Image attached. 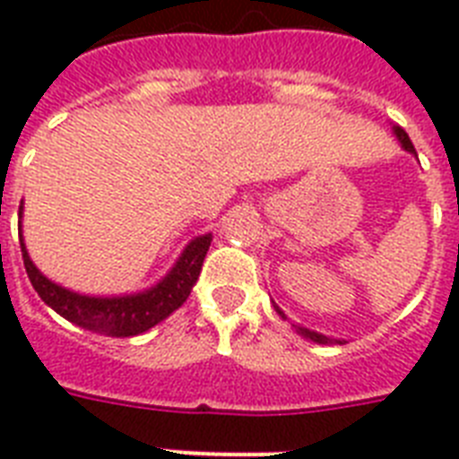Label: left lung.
Masks as SVG:
<instances>
[{
  "instance_id": "8db88e82",
  "label": "left lung",
  "mask_w": 459,
  "mask_h": 459,
  "mask_svg": "<svg viewBox=\"0 0 459 459\" xmlns=\"http://www.w3.org/2000/svg\"><path fill=\"white\" fill-rule=\"evenodd\" d=\"M395 135H398V140H400V143H403V147H405L407 152H414L412 140H410V135H407V133L403 131L400 126H395ZM298 331H300L302 335H307V338H309V341H314V342H331V341H328V338H326V335L314 333V331H307V328H298Z\"/></svg>"
}]
</instances>
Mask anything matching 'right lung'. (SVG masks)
<instances>
[{
	"mask_svg": "<svg viewBox=\"0 0 459 459\" xmlns=\"http://www.w3.org/2000/svg\"><path fill=\"white\" fill-rule=\"evenodd\" d=\"M209 243H212V236L195 238L183 252V257L178 259V264L173 266L171 273L157 288L140 295H126V298H88V295L71 293L66 288L47 281L35 269L23 243H21V252H23L25 273L32 288L54 312H59L71 324H78L97 333L126 338V335H138L152 328L187 300L190 288L195 286L202 272Z\"/></svg>",
	"mask_w": 459,
	"mask_h": 459,
	"instance_id": "obj_1",
	"label": "right lung"
}]
</instances>
